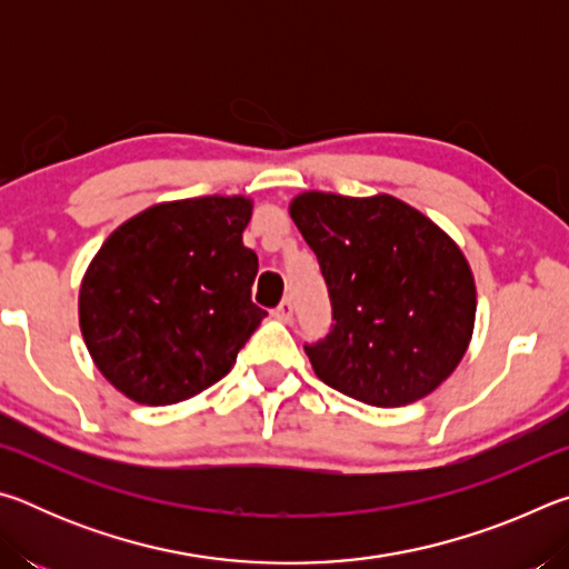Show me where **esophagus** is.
Returning a JSON list of instances; mask_svg holds the SVG:
<instances>
[{
    "label": "esophagus",
    "instance_id": "obj_1",
    "mask_svg": "<svg viewBox=\"0 0 569 569\" xmlns=\"http://www.w3.org/2000/svg\"><path fill=\"white\" fill-rule=\"evenodd\" d=\"M273 316H276L278 321H291V319H293V303H291V298H283V301L273 308Z\"/></svg>",
    "mask_w": 569,
    "mask_h": 569
}]
</instances>
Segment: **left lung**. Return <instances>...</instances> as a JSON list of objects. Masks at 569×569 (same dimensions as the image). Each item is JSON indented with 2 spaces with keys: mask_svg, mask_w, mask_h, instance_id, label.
<instances>
[{
  "mask_svg": "<svg viewBox=\"0 0 569 569\" xmlns=\"http://www.w3.org/2000/svg\"><path fill=\"white\" fill-rule=\"evenodd\" d=\"M291 218L331 298V331L303 346L316 377L387 409L435 391L475 329V278L455 240L391 196L313 190L293 200Z\"/></svg>",
  "mask_w": 569,
  "mask_h": 569,
  "instance_id": "left-lung-1",
  "label": "left lung"
}]
</instances>
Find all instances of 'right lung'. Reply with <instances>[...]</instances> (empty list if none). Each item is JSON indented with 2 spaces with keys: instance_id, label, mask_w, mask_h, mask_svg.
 I'll use <instances>...</instances> for the list:
<instances>
[{
  "instance_id": "obj_1",
  "label": "right lung",
  "mask_w": 569,
  "mask_h": 569,
  "mask_svg": "<svg viewBox=\"0 0 569 569\" xmlns=\"http://www.w3.org/2000/svg\"><path fill=\"white\" fill-rule=\"evenodd\" d=\"M243 196L172 200L104 240L80 288V329L114 389L168 407L213 387L263 316Z\"/></svg>"
}]
</instances>
